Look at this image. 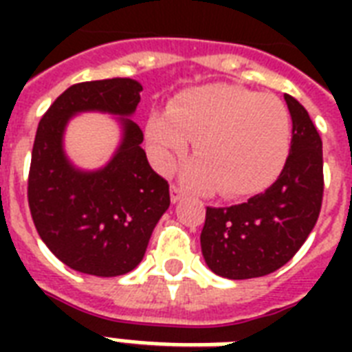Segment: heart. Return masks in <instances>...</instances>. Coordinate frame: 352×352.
I'll return each instance as SVG.
<instances>
[{
    "instance_id": "heart-1",
    "label": "heart",
    "mask_w": 352,
    "mask_h": 352,
    "mask_svg": "<svg viewBox=\"0 0 352 352\" xmlns=\"http://www.w3.org/2000/svg\"><path fill=\"white\" fill-rule=\"evenodd\" d=\"M243 151H245L248 157H250L254 162H259V160L263 159V146L259 142H248L245 144V148H243ZM190 184H192L193 188H195V192L199 193H206L212 190V184H214V177L210 175V173H206V171H201L199 175H193L190 177Z\"/></svg>"
}]
</instances>
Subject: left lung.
Listing matches in <instances>:
<instances>
[{
    "label": "left lung",
    "mask_w": 352,
    "mask_h": 352,
    "mask_svg": "<svg viewBox=\"0 0 352 352\" xmlns=\"http://www.w3.org/2000/svg\"><path fill=\"white\" fill-rule=\"evenodd\" d=\"M142 85L111 78L71 85L41 117L29 171V208L41 241L78 272L115 278L142 261L149 237L170 206V186L157 175L144 135L133 122ZM80 112H106L121 126L112 159L82 170L65 153L63 137Z\"/></svg>",
    "instance_id": "8db88e82"
}]
</instances>
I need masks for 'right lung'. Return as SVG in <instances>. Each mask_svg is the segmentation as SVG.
<instances>
[{"mask_svg":"<svg viewBox=\"0 0 352 352\" xmlns=\"http://www.w3.org/2000/svg\"><path fill=\"white\" fill-rule=\"evenodd\" d=\"M292 140L283 170L265 182V170L243 166L237 179L263 182L246 203L208 208L201 250L214 274L226 279L267 276L289 263L316 225L323 197L322 140L309 113L289 106ZM212 142H225L248 131L254 111L243 100H228L210 118Z\"/></svg>","mask_w":352,"mask_h":352,"instance_id":"obj_1","label":"right lung"}]
</instances>
